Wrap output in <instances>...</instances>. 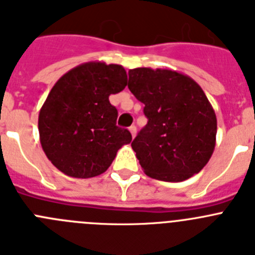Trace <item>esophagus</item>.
Returning <instances> with one entry per match:
<instances>
[{
	"label": "esophagus",
	"instance_id": "1",
	"mask_svg": "<svg viewBox=\"0 0 255 255\" xmlns=\"http://www.w3.org/2000/svg\"><path fill=\"white\" fill-rule=\"evenodd\" d=\"M129 130H130V132H131L132 138H134L135 135H136V126L131 125V126H130V128H129Z\"/></svg>",
	"mask_w": 255,
	"mask_h": 255
}]
</instances>
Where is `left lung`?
I'll return each mask as SVG.
<instances>
[{
  "mask_svg": "<svg viewBox=\"0 0 255 255\" xmlns=\"http://www.w3.org/2000/svg\"><path fill=\"white\" fill-rule=\"evenodd\" d=\"M128 87L148 119L131 143L145 175L179 182L199 172L217 134L215 110L199 84L175 70L136 67Z\"/></svg>",
  "mask_w": 255,
  "mask_h": 255,
  "instance_id": "8db88e82",
  "label": "left lung"
}]
</instances>
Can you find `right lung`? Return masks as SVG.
<instances>
[{
	"label": "right lung",
	"mask_w": 255,
	"mask_h": 255,
	"mask_svg": "<svg viewBox=\"0 0 255 255\" xmlns=\"http://www.w3.org/2000/svg\"><path fill=\"white\" fill-rule=\"evenodd\" d=\"M126 84L121 65L91 61L53 85L40 108L38 130L47 158L61 172L78 179L98 176L131 141L129 130L116 125L117 110L108 100Z\"/></svg>",
	"instance_id": "right-lung-1"
}]
</instances>
